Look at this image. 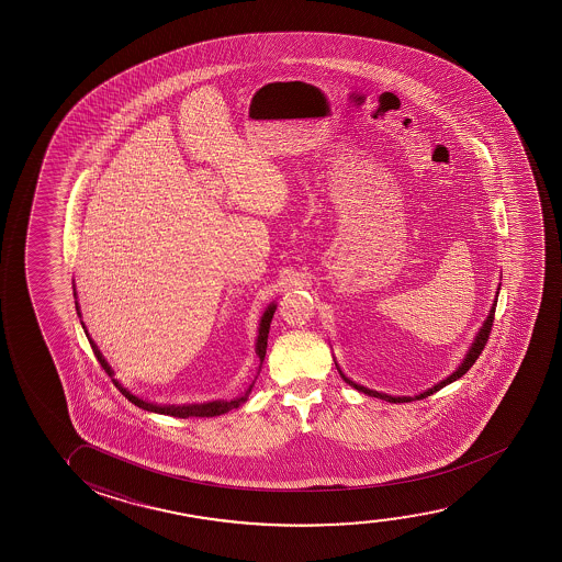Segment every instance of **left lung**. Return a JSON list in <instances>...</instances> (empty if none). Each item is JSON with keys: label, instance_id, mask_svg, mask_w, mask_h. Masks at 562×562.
Wrapping results in <instances>:
<instances>
[{"label": "left lung", "instance_id": "8db88e82", "mask_svg": "<svg viewBox=\"0 0 562 562\" xmlns=\"http://www.w3.org/2000/svg\"><path fill=\"white\" fill-rule=\"evenodd\" d=\"M497 295H499V292H497ZM495 307H497V301L493 303L490 315H487L484 324H482V328H480L476 338H474V344H472V347H470L467 357L462 359L461 364H459V369L454 370L453 374H449L446 380H441L439 384L434 385V387H430V390H426V392L420 393V395H415V397H405V395H403V397H393V395H387V393L374 392V390H369V387H364V385L355 384L353 380H349V378H347L346 374L339 370L338 364H336V367H338L339 374H341V378L346 380L347 384L353 385L355 390L367 393V395H370V397H378V400L390 401V403H408V401L426 400V397L431 395V393L439 392L441 387H446L447 384H451V382H454V380H459V378L464 376V374L469 372L470 367H472V364L477 361V357L482 355L485 344H487V339H490V331H492L493 326V316H495Z\"/></svg>", "mask_w": 562, "mask_h": 562}]
</instances>
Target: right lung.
<instances>
[{
	"mask_svg": "<svg viewBox=\"0 0 562 562\" xmlns=\"http://www.w3.org/2000/svg\"><path fill=\"white\" fill-rule=\"evenodd\" d=\"M75 297H77V292H75ZM75 305H77V315L80 316V307H78V301H75ZM274 311H277V303H270L267 311L262 313L261 324H259V336H257V344H255V353L259 357V361H265V355H267V339H269V330H270V321H272V316H274ZM82 324V328L86 331V338L90 341V346H92L93 355L98 357V361H100L101 367L105 369L109 376H113V370L109 367L108 361H105V357L101 355L98 346L93 344V339L90 338V334L86 330L85 323L80 321ZM119 384V382H115ZM251 387L254 384L249 385V390H247L246 395H241V397H236V400H218V401H209V403H192V405H161V403H151V401H144L138 395H134V393L128 392L126 387H119L121 393H123L126 400L134 403L136 407L144 408V411H149V413H157V415H169L177 416V418H190V416H218L224 415V413H228L232 408H238L239 405H244L246 403L247 397H249V393H251Z\"/></svg>",
	"mask_w": 562,
	"mask_h": 562,
	"instance_id": "obj_1",
	"label": "right lung"
}]
</instances>
